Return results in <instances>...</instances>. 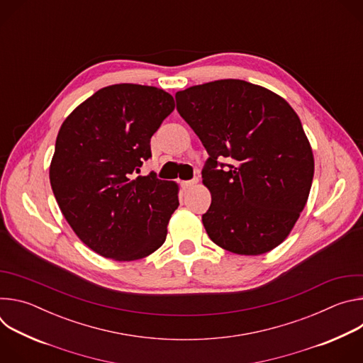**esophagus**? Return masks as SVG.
<instances>
[{"mask_svg":"<svg viewBox=\"0 0 363 363\" xmlns=\"http://www.w3.org/2000/svg\"><path fill=\"white\" fill-rule=\"evenodd\" d=\"M198 184V179H192V181H182L181 182V185H182V188L184 189H189V188H192L194 185H196Z\"/></svg>","mask_w":363,"mask_h":363,"instance_id":"obj_1","label":"esophagus"}]
</instances>
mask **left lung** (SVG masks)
<instances>
[{
  "label": "left lung",
  "mask_w": 363,
  "mask_h": 363,
  "mask_svg": "<svg viewBox=\"0 0 363 363\" xmlns=\"http://www.w3.org/2000/svg\"><path fill=\"white\" fill-rule=\"evenodd\" d=\"M175 99L210 155L202 171L211 192L202 216L206 234L240 255L280 245L304 208L315 174L297 113L274 91L238 79L191 86ZM221 157L233 161L225 172L216 169Z\"/></svg>",
  "instance_id": "1"
}]
</instances>
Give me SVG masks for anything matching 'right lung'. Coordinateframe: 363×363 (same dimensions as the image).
<instances>
[{
	"label": "right lung",
	"mask_w": 363,
	"mask_h": 363,
	"mask_svg": "<svg viewBox=\"0 0 363 363\" xmlns=\"http://www.w3.org/2000/svg\"><path fill=\"white\" fill-rule=\"evenodd\" d=\"M174 109V97L162 89L121 83L97 90L62 123L51 189L74 234L94 252L133 262L165 242L179 186L153 172L135 174Z\"/></svg>",
	"instance_id": "add662e5"
}]
</instances>
